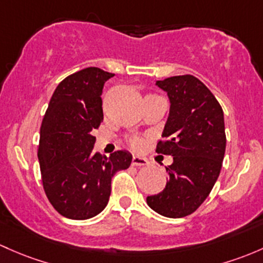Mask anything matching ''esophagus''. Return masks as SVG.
I'll list each match as a JSON object with an SVG mask.
<instances>
[{"mask_svg":"<svg viewBox=\"0 0 263 263\" xmlns=\"http://www.w3.org/2000/svg\"><path fill=\"white\" fill-rule=\"evenodd\" d=\"M147 164L148 161L145 159V157H140V156L132 157V165H134V166H146Z\"/></svg>","mask_w":263,"mask_h":263,"instance_id":"34e87169","label":"esophagus"}]
</instances>
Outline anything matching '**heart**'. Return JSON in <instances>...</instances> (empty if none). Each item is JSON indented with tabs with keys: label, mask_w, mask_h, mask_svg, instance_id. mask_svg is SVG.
Segmentation results:
<instances>
[{
	"label": "heart",
	"mask_w": 263,
	"mask_h": 263,
	"mask_svg": "<svg viewBox=\"0 0 263 263\" xmlns=\"http://www.w3.org/2000/svg\"><path fill=\"white\" fill-rule=\"evenodd\" d=\"M127 141H128V145L131 146L132 148H135V150H139V148L142 147L143 145L142 140H141L140 137H129Z\"/></svg>",
	"instance_id": "obj_1"
}]
</instances>
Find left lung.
I'll return each mask as SVG.
<instances>
[{"label": "left lung", "instance_id": "obj_1", "mask_svg": "<svg viewBox=\"0 0 263 263\" xmlns=\"http://www.w3.org/2000/svg\"><path fill=\"white\" fill-rule=\"evenodd\" d=\"M167 93L170 112L157 154L173 156L168 181L159 194L147 197L153 211L167 218L194 213L212 192L226 153L224 116L219 102L195 77L157 81Z\"/></svg>", "mask_w": 263, "mask_h": 263}]
</instances>
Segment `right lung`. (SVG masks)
I'll return each mask as SVG.
<instances>
[{
	"instance_id": "1",
	"label": "right lung",
	"mask_w": 263,
	"mask_h": 263,
	"mask_svg": "<svg viewBox=\"0 0 263 263\" xmlns=\"http://www.w3.org/2000/svg\"><path fill=\"white\" fill-rule=\"evenodd\" d=\"M115 74L85 68L66 77L52 95L40 128L37 157L45 194L69 219H89L108 204L110 180L132 161L128 151L93 153V131L103 121L102 90Z\"/></svg>"
}]
</instances>
